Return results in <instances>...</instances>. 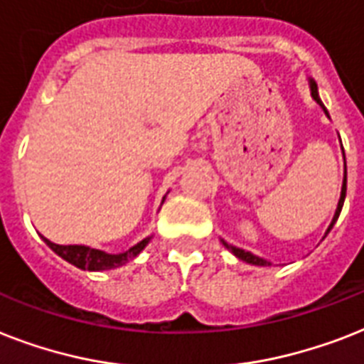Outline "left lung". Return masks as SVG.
Masks as SVG:
<instances>
[{"instance_id": "1", "label": "left lung", "mask_w": 364, "mask_h": 364, "mask_svg": "<svg viewBox=\"0 0 364 364\" xmlns=\"http://www.w3.org/2000/svg\"><path fill=\"white\" fill-rule=\"evenodd\" d=\"M309 84H310V95H312V99H314L316 102H318V105H320L321 108H323V112H326V115H327V117H329V112H327V108H326V106H323V102H321L320 95H318V85H316V82H314V80H312V78H309ZM346 181H348V173H346V170H344V181H342L341 200H338V205H336L335 217H333V220H331V224H329V228H327L326 235L331 232V228L335 226L336 220H338V215H341L342 205H344V200H346ZM223 245H224V247H226V249L230 250V252L233 254V256H237L239 259H243V262H247V264L259 265V267H265V265H271V264H269V262H267V259L259 258V256H254L252 252H247V250H243V249H237V247H233V245H228V243H226V241H224V239H223Z\"/></svg>"}]
</instances>
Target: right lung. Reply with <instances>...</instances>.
<instances>
[{"instance_id": "1", "label": "right lung", "mask_w": 364, "mask_h": 364, "mask_svg": "<svg viewBox=\"0 0 364 364\" xmlns=\"http://www.w3.org/2000/svg\"><path fill=\"white\" fill-rule=\"evenodd\" d=\"M164 202V200H162ZM43 241L48 245L50 249L54 250L58 256L69 262V264L76 265L78 269H87V271H106V269H115L125 265L127 262H131L132 258H136L141 250L146 249V245L149 243V239L146 237L144 241H140L138 245L131 247L125 252L119 254H108L105 250H97L91 249V247H85V245H55L52 243L50 239H46L44 235H41Z\"/></svg>"}]
</instances>
